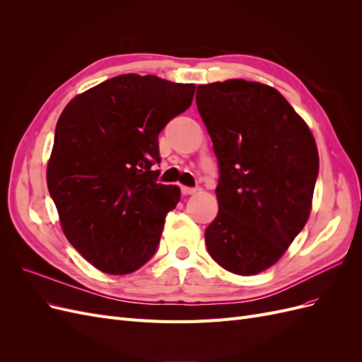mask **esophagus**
<instances>
[{"instance_id":"obj_1","label":"esophagus","mask_w":362,"mask_h":362,"mask_svg":"<svg viewBox=\"0 0 362 362\" xmlns=\"http://www.w3.org/2000/svg\"><path fill=\"white\" fill-rule=\"evenodd\" d=\"M196 192H198V189H193V187H185V185H182V187H181V193H182L184 196L194 194Z\"/></svg>"}]
</instances>
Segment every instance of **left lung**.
Returning a JSON list of instances; mask_svg holds the SVG:
<instances>
[{
  "instance_id": "1",
  "label": "left lung",
  "mask_w": 362,
  "mask_h": 362,
  "mask_svg": "<svg viewBox=\"0 0 362 362\" xmlns=\"http://www.w3.org/2000/svg\"><path fill=\"white\" fill-rule=\"evenodd\" d=\"M196 104L221 168L208 254L250 276L286 254L313 208L319 152L310 127L276 89L233 78L198 86Z\"/></svg>"
}]
</instances>
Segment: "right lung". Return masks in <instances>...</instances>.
<instances>
[{
  "label": "right lung",
  "mask_w": 362,
  "mask_h": 362,
  "mask_svg": "<svg viewBox=\"0 0 362 362\" xmlns=\"http://www.w3.org/2000/svg\"><path fill=\"white\" fill-rule=\"evenodd\" d=\"M194 84L125 74L76 95L54 136L47 182L69 243L93 267L127 275L156 254L177 185L157 182L158 134Z\"/></svg>",
  "instance_id": "obj_1"
}]
</instances>
